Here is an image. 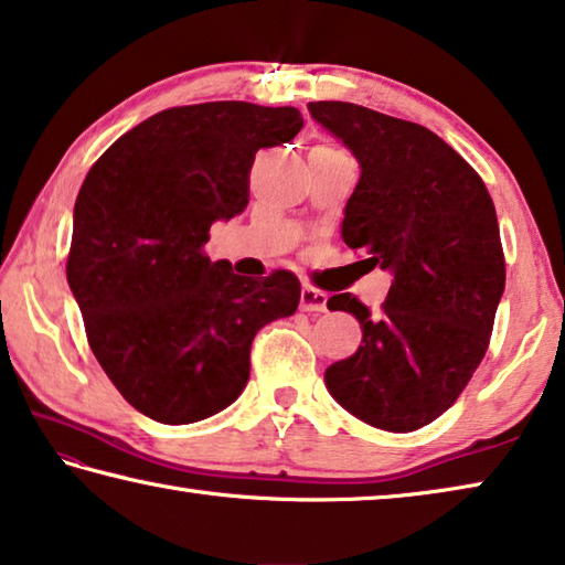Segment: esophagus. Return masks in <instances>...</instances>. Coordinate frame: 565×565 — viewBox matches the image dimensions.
Masks as SVG:
<instances>
[{
    "instance_id": "1",
    "label": "esophagus",
    "mask_w": 565,
    "mask_h": 565,
    "mask_svg": "<svg viewBox=\"0 0 565 565\" xmlns=\"http://www.w3.org/2000/svg\"><path fill=\"white\" fill-rule=\"evenodd\" d=\"M327 301L329 296L313 289V286H303L301 289V309L303 311H327Z\"/></svg>"
}]
</instances>
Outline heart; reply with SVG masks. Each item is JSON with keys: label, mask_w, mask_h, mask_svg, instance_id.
Returning a JSON list of instances; mask_svg holds the SVG:
<instances>
[{"label": "heart", "mask_w": 565, "mask_h": 565, "mask_svg": "<svg viewBox=\"0 0 565 565\" xmlns=\"http://www.w3.org/2000/svg\"><path fill=\"white\" fill-rule=\"evenodd\" d=\"M323 149H333V147H323Z\"/></svg>", "instance_id": "heart-1"}]
</instances>
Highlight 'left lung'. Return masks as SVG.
<instances>
[{"label":"left lung","instance_id":"left-lung-1","mask_svg":"<svg viewBox=\"0 0 565 565\" xmlns=\"http://www.w3.org/2000/svg\"><path fill=\"white\" fill-rule=\"evenodd\" d=\"M309 111L361 167L341 238L394 276L379 317L351 294L327 301L359 319L363 339L323 381L369 426L416 431L451 408L489 349L505 289L489 189L420 124L349 102H309Z\"/></svg>","mask_w":565,"mask_h":565}]
</instances>
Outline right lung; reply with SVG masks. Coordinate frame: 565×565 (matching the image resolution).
Returning a JSON list of instances; mask_svg holds the SVG:
<instances>
[{
	"mask_svg": "<svg viewBox=\"0 0 565 565\" xmlns=\"http://www.w3.org/2000/svg\"><path fill=\"white\" fill-rule=\"evenodd\" d=\"M294 107L206 102L137 124L97 159L74 204L66 281L104 374L159 424L224 411L262 327L291 317V271L238 276L202 252L248 204L259 149L301 131Z\"/></svg>",
	"mask_w": 565,
	"mask_h": 565,
	"instance_id": "add662e5",
	"label": "right lung"
}]
</instances>
